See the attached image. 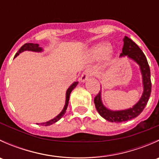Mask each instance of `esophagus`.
Wrapping results in <instances>:
<instances>
[{
    "label": "esophagus",
    "mask_w": 159,
    "mask_h": 159,
    "mask_svg": "<svg viewBox=\"0 0 159 159\" xmlns=\"http://www.w3.org/2000/svg\"><path fill=\"white\" fill-rule=\"evenodd\" d=\"M92 75H93V71L91 69L85 70L84 72H83L82 75H81L80 80H81V82H84V81H87V80L89 79V77L91 76Z\"/></svg>",
    "instance_id": "34e87169"
}]
</instances>
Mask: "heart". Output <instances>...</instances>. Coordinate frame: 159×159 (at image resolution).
I'll list each match as a JSON object with an SVG mask.
<instances>
[{"instance_id": "obj_1", "label": "heart", "mask_w": 159, "mask_h": 159, "mask_svg": "<svg viewBox=\"0 0 159 159\" xmlns=\"http://www.w3.org/2000/svg\"><path fill=\"white\" fill-rule=\"evenodd\" d=\"M107 48L108 47H107L106 44H98V45L94 46V47L91 49V53L94 57L98 58V57H99L101 55H102V54L105 53V51H106V50H107ZM105 57H109V53H108V51H107V52H105Z\"/></svg>"}]
</instances>
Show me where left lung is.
I'll return each mask as SVG.
<instances>
[{"mask_svg": "<svg viewBox=\"0 0 159 159\" xmlns=\"http://www.w3.org/2000/svg\"><path fill=\"white\" fill-rule=\"evenodd\" d=\"M123 41H124V45L120 57L127 56L129 58L135 61L139 65L142 75V84H143L144 90L141 98L132 108L121 111H111L107 108L102 103V91H99L94 100L95 108L102 118L111 122H122L139 116L146 106L152 91L150 68L145 54L139 48V46L128 37L125 36Z\"/></svg>", "mask_w": 159, "mask_h": 159, "instance_id": "1", "label": "left lung"}]
</instances>
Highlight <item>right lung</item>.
<instances>
[{
	"instance_id": "right-lung-1",
	"label": "right lung",
	"mask_w": 159,
	"mask_h": 159,
	"mask_svg": "<svg viewBox=\"0 0 159 159\" xmlns=\"http://www.w3.org/2000/svg\"><path fill=\"white\" fill-rule=\"evenodd\" d=\"M34 51V52H41V51H43V49L41 48V47H40L39 44H33V43H27V44H24V45L22 46V47L20 48V49H19V51H17V54H15L14 57H17V56L18 55V54H20V53L23 52V51ZM78 84V81H76V82H74L73 84H72L71 85H70V87L68 88V90H67V91H66V100H65V107H64L63 110L61 111V113L59 114L58 115H57V116H56L55 118H53V119L50 120V121H46V122L41 123V125H44V126L51 125H52V124H54V123L57 122V121H59V120H60L61 118L62 117L64 116L65 113V112H66L67 108H68V102H69V98H70V92H71V91H72V90H73L75 87H76L77 84Z\"/></svg>"
}]
</instances>
